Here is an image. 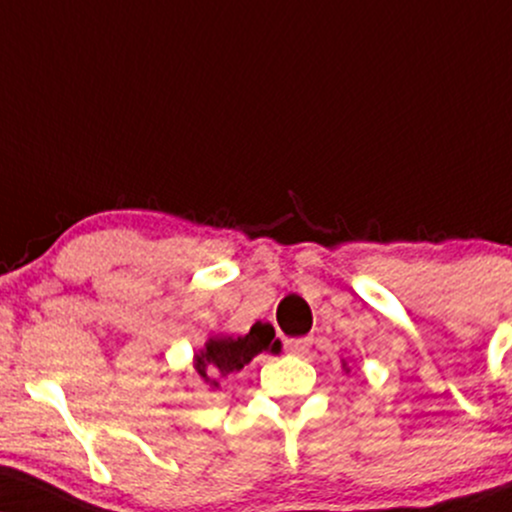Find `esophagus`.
Returning <instances> with one entry per match:
<instances>
[{"instance_id":"obj_1","label":"esophagus","mask_w":512,"mask_h":512,"mask_svg":"<svg viewBox=\"0 0 512 512\" xmlns=\"http://www.w3.org/2000/svg\"><path fill=\"white\" fill-rule=\"evenodd\" d=\"M312 338L303 336V338H286V350L293 355H303L307 348H310Z\"/></svg>"}]
</instances>
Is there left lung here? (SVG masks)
I'll return each mask as SVG.
<instances>
[{"instance_id":"8db88e82","label":"left lung","mask_w":512,"mask_h":512,"mask_svg":"<svg viewBox=\"0 0 512 512\" xmlns=\"http://www.w3.org/2000/svg\"><path fill=\"white\" fill-rule=\"evenodd\" d=\"M343 365H346V362H343Z\"/></svg>"}]
</instances>
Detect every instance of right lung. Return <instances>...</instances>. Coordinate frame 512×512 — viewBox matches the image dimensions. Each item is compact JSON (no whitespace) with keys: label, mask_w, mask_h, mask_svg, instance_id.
Returning <instances> with one entry per match:
<instances>
[{"label":"right lung","mask_w":512,"mask_h":512,"mask_svg":"<svg viewBox=\"0 0 512 512\" xmlns=\"http://www.w3.org/2000/svg\"><path fill=\"white\" fill-rule=\"evenodd\" d=\"M274 326L255 322L245 336H212L207 338L205 348L195 353V372L209 386H219L214 379L217 374L226 377L231 372H240L255 355L279 353L281 341L274 338Z\"/></svg>","instance_id":"right-lung-1"}]
</instances>
